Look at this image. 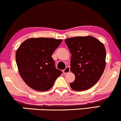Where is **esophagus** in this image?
Segmentation results:
<instances>
[{
  "mask_svg": "<svg viewBox=\"0 0 121 121\" xmlns=\"http://www.w3.org/2000/svg\"><path fill=\"white\" fill-rule=\"evenodd\" d=\"M70 71V67H67L65 69L63 70V73H67Z\"/></svg>",
  "mask_w": 121,
  "mask_h": 121,
  "instance_id": "1",
  "label": "esophagus"
}]
</instances>
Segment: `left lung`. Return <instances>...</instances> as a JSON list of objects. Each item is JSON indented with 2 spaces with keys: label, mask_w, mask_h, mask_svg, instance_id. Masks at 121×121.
I'll return each mask as SVG.
<instances>
[{
  "label": "left lung",
  "mask_w": 121,
  "mask_h": 121,
  "mask_svg": "<svg viewBox=\"0 0 121 121\" xmlns=\"http://www.w3.org/2000/svg\"><path fill=\"white\" fill-rule=\"evenodd\" d=\"M71 53V71L75 79L70 86L76 91L91 88L102 75L105 67L104 44L91 36H75L65 40Z\"/></svg>",
  "instance_id": "1"
}]
</instances>
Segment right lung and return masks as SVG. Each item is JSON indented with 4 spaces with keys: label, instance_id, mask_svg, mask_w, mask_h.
<instances>
[{
    "label": "right lung",
    "instance_id": "1",
    "mask_svg": "<svg viewBox=\"0 0 121 121\" xmlns=\"http://www.w3.org/2000/svg\"><path fill=\"white\" fill-rule=\"evenodd\" d=\"M61 39L34 38L26 39L17 50L16 60L22 79L30 88L46 91L62 73L56 68L52 56Z\"/></svg>",
    "mask_w": 121,
    "mask_h": 121
}]
</instances>
